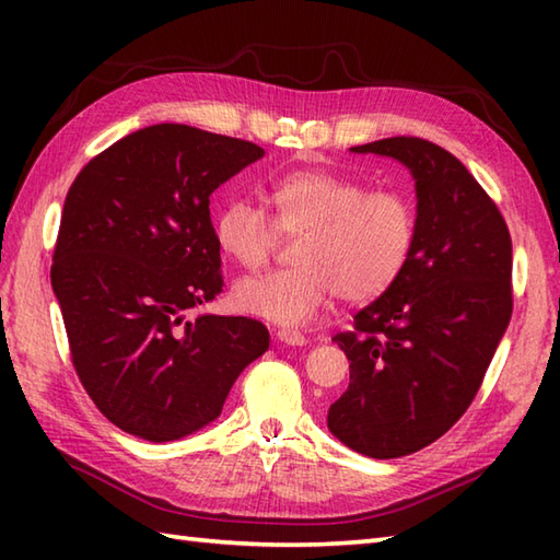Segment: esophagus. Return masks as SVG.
<instances>
[{"instance_id": "1", "label": "esophagus", "mask_w": 560, "mask_h": 560, "mask_svg": "<svg viewBox=\"0 0 560 560\" xmlns=\"http://www.w3.org/2000/svg\"><path fill=\"white\" fill-rule=\"evenodd\" d=\"M277 339L281 343H287V347H303L305 343V335H301L299 329H287V327L277 331Z\"/></svg>"}]
</instances>
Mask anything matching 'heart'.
<instances>
[{
  "mask_svg": "<svg viewBox=\"0 0 560 560\" xmlns=\"http://www.w3.org/2000/svg\"><path fill=\"white\" fill-rule=\"evenodd\" d=\"M267 205L225 201L217 217L221 249L245 269L267 265L281 235L295 237L299 265L233 287L237 311L299 327L339 293L347 303L375 301L407 269L416 243V209L397 189H368L353 177L301 168L271 180Z\"/></svg>",
  "mask_w": 560,
  "mask_h": 560,
  "instance_id": "heart-1",
  "label": "heart"
}]
</instances>
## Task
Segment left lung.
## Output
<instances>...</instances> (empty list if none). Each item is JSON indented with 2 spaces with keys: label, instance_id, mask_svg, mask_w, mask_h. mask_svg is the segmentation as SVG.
I'll return each instance as SVG.
<instances>
[{
  "label": "left lung",
  "instance_id": "1",
  "mask_svg": "<svg viewBox=\"0 0 560 560\" xmlns=\"http://www.w3.org/2000/svg\"><path fill=\"white\" fill-rule=\"evenodd\" d=\"M351 151L411 171L416 243L392 289L331 337L351 383L327 425L361 455L395 459L435 443L477 397L513 315V241L495 201L433 141L389 137Z\"/></svg>",
  "mask_w": 560,
  "mask_h": 560
}]
</instances>
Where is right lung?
<instances>
[{
	"mask_svg": "<svg viewBox=\"0 0 560 560\" xmlns=\"http://www.w3.org/2000/svg\"><path fill=\"white\" fill-rule=\"evenodd\" d=\"M261 156L253 141L163 122L115 141L69 187L52 291L83 389L125 433L199 431L269 349L253 317L185 315L223 287L209 197Z\"/></svg>",
	"mask_w": 560,
	"mask_h": 560,
	"instance_id": "right-lung-1",
	"label": "right lung"
}]
</instances>
